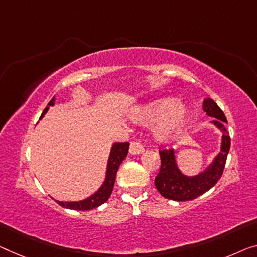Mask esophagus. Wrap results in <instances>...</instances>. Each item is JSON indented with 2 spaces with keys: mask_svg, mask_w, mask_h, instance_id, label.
<instances>
[{
  "mask_svg": "<svg viewBox=\"0 0 257 257\" xmlns=\"http://www.w3.org/2000/svg\"><path fill=\"white\" fill-rule=\"evenodd\" d=\"M130 154H132V155H140L145 152V148L144 146H142L140 142H131V145H130V149H128Z\"/></svg>",
  "mask_w": 257,
  "mask_h": 257,
  "instance_id": "34e87169",
  "label": "esophagus"
}]
</instances>
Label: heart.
Returning a JSON list of instances; mask_svg holds the SVG:
<instances>
[{
	"instance_id": "b5f03b06",
	"label": "heart",
	"mask_w": 257,
	"mask_h": 257,
	"mask_svg": "<svg viewBox=\"0 0 257 257\" xmlns=\"http://www.w3.org/2000/svg\"><path fill=\"white\" fill-rule=\"evenodd\" d=\"M191 117L186 104L179 103L177 98H159L138 108L132 115L134 123L156 125L154 136L161 142H171L178 138Z\"/></svg>"
}]
</instances>
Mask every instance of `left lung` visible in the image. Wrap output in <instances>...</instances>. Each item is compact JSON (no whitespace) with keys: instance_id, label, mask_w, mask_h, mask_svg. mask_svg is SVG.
Segmentation results:
<instances>
[{"instance_id":"obj_1","label":"left lung","mask_w":257,"mask_h":257,"mask_svg":"<svg viewBox=\"0 0 257 257\" xmlns=\"http://www.w3.org/2000/svg\"><path fill=\"white\" fill-rule=\"evenodd\" d=\"M203 111H206L208 116L215 118L211 123L223 133L220 152L204 171L188 177L185 176L177 165L173 149L160 151L161 169L155 178V186L165 199L179 202L194 200L214 187L223 175L231 142L226 130V117L212 98H206L203 101Z\"/></svg>"}]
</instances>
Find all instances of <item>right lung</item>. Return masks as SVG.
Listing matches in <instances>:
<instances>
[{"label":"right lung","mask_w":257,"mask_h":257,"mask_svg":"<svg viewBox=\"0 0 257 257\" xmlns=\"http://www.w3.org/2000/svg\"><path fill=\"white\" fill-rule=\"evenodd\" d=\"M55 104V97H53L48 103V106L43 110L41 118L46 115L48 111L49 106ZM128 142H115L112 145L111 151H110V155L108 159V164H106V171H105V179L102 184V186L90 195L87 199L82 201H77V202H63V201H57L56 202L66 209H72V210H90V209L97 208L101 204H103L106 200L111 195L113 185H115V179L117 175V170L119 168L121 162L127 155L128 152Z\"/></svg>","instance_id":"add662e5"}]
</instances>
